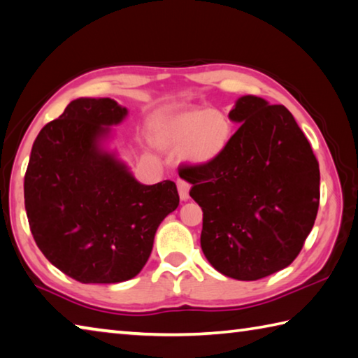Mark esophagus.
<instances>
[{"label": "esophagus", "instance_id": "obj_1", "mask_svg": "<svg viewBox=\"0 0 358 358\" xmlns=\"http://www.w3.org/2000/svg\"><path fill=\"white\" fill-rule=\"evenodd\" d=\"M177 187H178V194H180V199L181 200H187L189 199V189H191V185L187 183L186 180H178L177 181Z\"/></svg>", "mask_w": 358, "mask_h": 358}]
</instances>
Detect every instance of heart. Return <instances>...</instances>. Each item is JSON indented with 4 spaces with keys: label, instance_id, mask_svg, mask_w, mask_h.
<instances>
[{
    "label": "heart",
    "instance_id": "b5f03b06",
    "mask_svg": "<svg viewBox=\"0 0 358 358\" xmlns=\"http://www.w3.org/2000/svg\"><path fill=\"white\" fill-rule=\"evenodd\" d=\"M158 142L178 150L189 164L206 166L224 157L233 138V122L220 109H196L167 117L158 127Z\"/></svg>",
    "mask_w": 358,
    "mask_h": 358
}]
</instances>
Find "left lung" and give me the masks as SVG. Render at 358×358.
<instances>
[{"label": "left lung", "instance_id": "left-lung-1", "mask_svg": "<svg viewBox=\"0 0 358 358\" xmlns=\"http://www.w3.org/2000/svg\"><path fill=\"white\" fill-rule=\"evenodd\" d=\"M241 123L224 157L185 166L203 211L200 245L220 274L258 280L302 250L320 206V164L282 105L245 95L229 114Z\"/></svg>", "mask_w": 358, "mask_h": 358}]
</instances>
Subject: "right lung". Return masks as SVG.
<instances>
[{
    "mask_svg": "<svg viewBox=\"0 0 358 358\" xmlns=\"http://www.w3.org/2000/svg\"><path fill=\"white\" fill-rule=\"evenodd\" d=\"M127 113L111 99H78L32 144L24 173L31 233L48 262L81 283L138 275L162 219L180 203L173 181L141 185L100 147Z\"/></svg>",
    "mask_w": 358,
    "mask_h": 358,
    "instance_id": "right-lung-1",
    "label": "right lung"
}]
</instances>
